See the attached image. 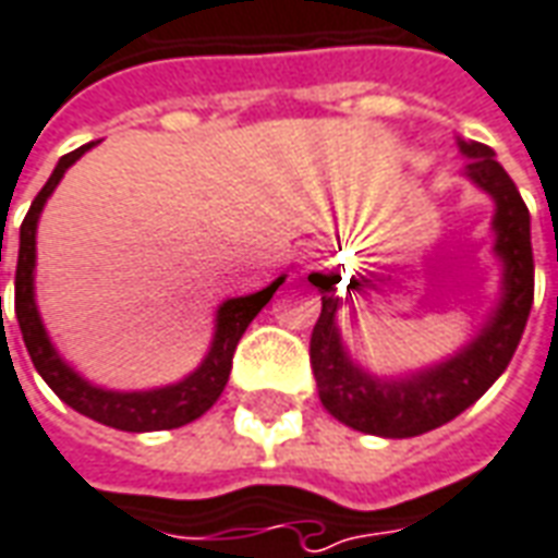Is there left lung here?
<instances>
[{
	"instance_id": "1",
	"label": "left lung",
	"mask_w": 558,
	"mask_h": 558,
	"mask_svg": "<svg viewBox=\"0 0 558 558\" xmlns=\"http://www.w3.org/2000/svg\"><path fill=\"white\" fill-rule=\"evenodd\" d=\"M471 157L468 175L495 197V252L505 260V298L492 313L489 325L464 345L456 359L428 367L407 379H376L355 367L343 352L337 333L333 276L313 272L310 282L322 291V316L310 337V364L316 374L318 398L330 416L355 432L376 437H416L440 428L464 413L489 389L513 359L535 301V257L529 206L495 151L483 142H459Z\"/></svg>"
}]
</instances>
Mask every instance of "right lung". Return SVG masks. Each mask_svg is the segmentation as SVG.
Returning a JSON list of instances; mask_svg holds the SVG:
<instances>
[{
    "instance_id": "obj_1",
    "label": "right lung",
    "mask_w": 558,
    "mask_h": 558,
    "mask_svg": "<svg viewBox=\"0 0 558 558\" xmlns=\"http://www.w3.org/2000/svg\"><path fill=\"white\" fill-rule=\"evenodd\" d=\"M94 145V142H90ZM90 145H81L75 151L60 157V163L53 167L51 179L38 191L29 213L21 225V252H17V272H14V313H17V325H21L23 343L26 352L36 364L41 379L53 389L60 401H66L72 410H78L81 416L102 422L118 432H167V428H182L187 422L199 418L209 407H213L221 391L228 386L230 367H233V352L236 343L252 325V318L270 303L276 288L286 282V276H279L272 286H267L257 294L248 298H233L221 310H218V325H215V340L206 361L199 364L194 374L167 386V389L155 391H106L96 389L90 383H84L66 361L57 355V349L45 333V325L38 318L36 294H33V270H36V228L38 215L45 199L51 197L53 187L60 184L63 172H66L75 160H78Z\"/></svg>"
}]
</instances>
